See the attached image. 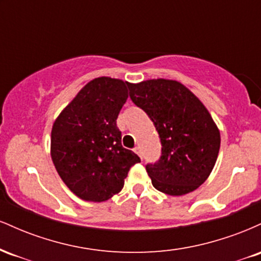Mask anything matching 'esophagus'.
Listing matches in <instances>:
<instances>
[{
    "label": "esophagus",
    "instance_id": "34e87169",
    "mask_svg": "<svg viewBox=\"0 0 261 261\" xmlns=\"http://www.w3.org/2000/svg\"><path fill=\"white\" fill-rule=\"evenodd\" d=\"M134 151H135V153H137L141 158H142V152H141V148L140 147H135Z\"/></svg>",
    "mask_w": 261,
    "mask_h": 261
}]
</instances>
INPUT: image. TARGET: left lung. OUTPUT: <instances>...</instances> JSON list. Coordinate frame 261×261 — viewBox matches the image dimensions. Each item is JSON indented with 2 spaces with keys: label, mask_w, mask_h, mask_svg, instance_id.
Returning a JSON list of instances; mask_svg holds the SVG:
<instances>
[{
  "label": "left lung",
  "mask_w": 261,
  "mask_h": 261,
  "mask_svg": "<svg viewBox=\"0 0 261 261\" xmlns=\"http://www.w3.org/2000/svg\"><path fill=\"white\" fill-rule=\"evenodd\" d=\"M128 88L161 139L160 161L146 166L152 185L170 196L196 190L211 174L220 151V130L211 114L178 81L147 80Z\"/></svg>",
  "instance_id": "left-lung-1"
}]
</instances>
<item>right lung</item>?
<instances>
[{
  "label": "right lung",
  "instance_id": "add662e5",
  "mask_svg": "<svg viewBox=\"0 0 261 261\" xmlns=\"http://www.w3.org/2000/svg\"><path fill=\"white\" fill-rule=\"evenodd\" d=\"M130 83L92 80L60 113L51 130V160L62 181L80 199L107 201L120 193L140 157L122 147L116 119Z\"/></svg>",
  "mask_w": 261,
  "mask_h": 261
}]
</instances>
